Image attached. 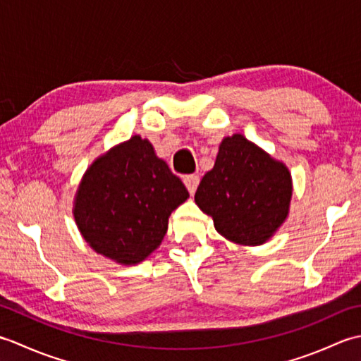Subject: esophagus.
Listing matches in <instances>:
<instances>
[{"instance_id":"1","label":"esophagus","mask_w":361,"mask_h":361,"mask_svg":"<svg viewBox=\"0 0 361 361\" xmlns=\"http://www.w3.org/2000/svg\"><path fill=\"white\" fill-rule=\"evenodd\" d=\"M183 183H185V186L188 188L189 194L192 195L195 192L198 183H200V178H198V175H186L185 178H183Z\"/></svg>"}]
</instances>
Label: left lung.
Instances as JSON below:
<instances>
[{"instance_id": "left-lung-1", "label": "left lung", "mask_w": 361, "mask_h": 361, "mask_svg": "<svg viewBox=\"0 0 361 361\" xmlns=\"http://www.w3.org/2000/svg\"><path fill=\"white\" fill-rule=\"evenodd\" d=\"M293 181L288 167L240 133L224 137L195 203L229 242L257 247L288 217Z\"/></svg>"}]
</instances>
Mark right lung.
<instances>
[{"label": "right lung", "mask_w": 361, "mask_h": 361, "mask_svg": "<svg viewBox=\"0 0 361 361\" xmlns=\"http://www.w3.org/2000/svg\"><path fill=\"white\" fill-rule=\"evenodd\" d=\"M188 189L149 140L135 135L97 157L74 195L73 216L97 255L136 265L155 251Z\"/></svg>", "instance_id": "obj_1"}]
</instances>
